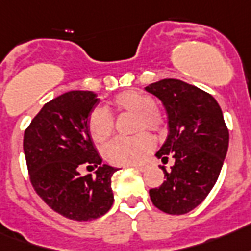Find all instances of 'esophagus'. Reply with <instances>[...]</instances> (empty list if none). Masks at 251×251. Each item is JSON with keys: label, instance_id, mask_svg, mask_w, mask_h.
I'll list each match as a JSON object with an SVG mask.
<instances>
[{"label": "esophagus", "instance_id": "esophagus-1", "mask_svg": "<svg viewBox=\"0 0 251 251\" xmlns=\"http://www.w3.org/2000/svg\"><path fill=\"white\" fill-rule=\"evenodd\" d=\"M132 167H133V168H136L138 171H142V173H143V171H146V170H147V166H146V164H133Z\"/></svg>", "mask_w": 251, "mask_h": 251}]
</instances>
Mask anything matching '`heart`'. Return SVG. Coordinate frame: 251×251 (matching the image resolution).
<instances>
[{
    "label": "heart",
    "mask_w": 251,
    "mask_h": 251,
    "mask_svg": "<svg viewBox=\"0 0 251 251\" xmlns=\"http://www.w3.org/2000/svg\"><path fill=\"white\" fill-rule=\"evenodd\" d=\"M113 107L118 112L135 115L133 132L148 129L153 133H162L166 127L164 115L155 108V100L140 91H124L113 99ZM89 135L96 143L105 142L113 132V118L107 108L96 107L88 118ZM153 139L147 132H140L131 138H116L103 148V156L108 163L115 166L142 163L152 151Z\"/></svg>",
    "instance_id": "heart-1"
}]
</instances>
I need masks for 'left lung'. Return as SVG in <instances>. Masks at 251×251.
I'll return each mask as SVG.
<instances>
[{
    "label": "left lung",
    "instance_id": "obj_1",
    "mask_svg": "<svg viewBox=\"0 0 251 251\" xmlns=\"http://www.w3.org/2000/svg\"><path fill=\"white\" fill-rule=\"evenodd\" d=\"M146 91L163 103L168 135L156 158L175 160L170 171L162 166L163 183L150 190L153 206L182 215L204 201L221 173L228 148V129L217 100L182 80L164 78Z\"/></svg>",
    "mask_w": 251,
    "mask_h": 251
}]
</instances>
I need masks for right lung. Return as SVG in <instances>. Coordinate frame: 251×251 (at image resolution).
I'll return each mask as SVG.
<instances>
[{"instance_id":"obj_1","label":"right lung","mask_w":251,"mask_h":251,"mask_svg":"<svg viewBox=\"0 0 251 251\" xmlns=\"http://www.w3.org/2000/svg\"><path fill=\"white\" fill-rule=\"evenodd\" d=\"M96 96L91 91L63 93L41 108L24 133L34 191L56 213L78 222L100 218L113 204L111 182L118 168L101 164L88 129ZM81 167L98 170L83 177Z\"/></svg>"}]
</instances>
